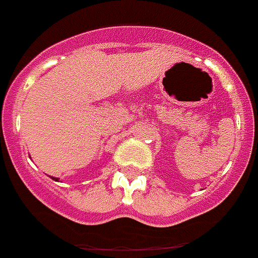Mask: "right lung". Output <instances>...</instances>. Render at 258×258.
I'll return each instance as SVG.
<instances>
[{"instance_id":"1","label":"right lung","mask_w":258,"mask_h":258,"mask_svg":"<svg viewBox=\"0 0 258 258\" xmlns=\"http://www.w3.org/2000/svg\"><path fill=\"white\" fill-rule=\"evenodd\" d=\"M52 179H55V181H56V179H58V178H54V177H52Z\"/></svg>"}]
</instances>
